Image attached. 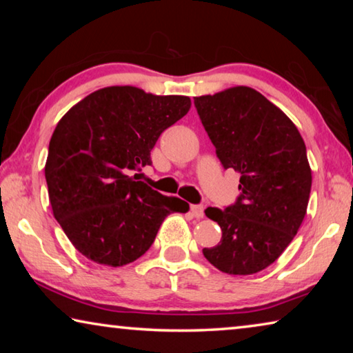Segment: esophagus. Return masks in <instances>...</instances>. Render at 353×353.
Listing matches in <instances>:
<instances>
[{"instance_id": "1", "label": "esophagus", "mask_w": 353, "mask_h": 353, "mask_svg": "<svg viewBox=\"0 0 353 353\" xmlns=\"http://www.w3.org/2000/svg\"><path fill=\"white\" fill-rule=\"evenodd\" d=\"M191 213L194 218H204V207L202 205H191Z\"/></svg>"}]
</instances>
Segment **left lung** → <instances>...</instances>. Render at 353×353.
Returning a JSON list of instances; mask_svg holds the SVG:
<instances>
[{
    "mask_svg": "<svg viewBox=\"0 0 353 353\" xmlns=\"http://www.w3.org/2000/svg\"><path fill=\"white\" fill-rule=\"evenodd\" d=\"M194 105L224 168L240 172L235 204L208 207L223 236L202 254L232 276L272 265L288 248L307 213L312 170L294 123L250 87L196 97Z\"/></svg>",
    "mask_w": 353,
    "mask_h": 353,
    "instance_id": "8db88e82",
    "label": "left lung"
}]
</instances>
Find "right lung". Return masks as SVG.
<instances>
[{
    "mask_svg": "<svg viewBox=\"0 0 353 353\" xmlns=\"http://www.w3.org/2000/svg\"><path fill=\"white\" fill-rule=\"evenodd\" d=\"M188 97L105 87L65 113L52 132L45 177L52 213L71 244L99 265L132 263L170 213L188 204L137 181L160 134L188 113Z\"/></svg>",
    "mask_w": 353,
    "mask_h": 353,
    "instance_id": "right-lung-1",
    "label": "right lung"
}]
</instances>
